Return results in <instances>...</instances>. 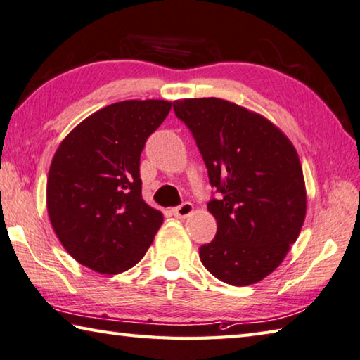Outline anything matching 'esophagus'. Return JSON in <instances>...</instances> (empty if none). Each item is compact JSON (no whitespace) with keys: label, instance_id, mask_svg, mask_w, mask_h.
<instances>
[{"label":"esophagus","instance_id":"obj_1","mask_svg":"<svg viewBox=\"0 0 360 360\" xmlns=\"http://www.w3.org/2000/svg\"><path fill=\"white\" fill-rule=\"evenodd\" d=\"M193 210H194V207H193L191 202H184L181 205L175 207V209L172 210V213H174L176 218H186V217L191 215Z\"/></svg>","mask_w":360,"mask_h":360}]
</instances>
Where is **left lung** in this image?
Instances as JSON below:
<instances>
[{"label":"left lung","mask_w":360,"mask_h":360,"mask_svg":"<svg viewBox=\"0 0 360 360\" xmlns=\"http://www.w3.org/2000/svg\"><path fill=\"white\" fill-rule=\"evenodd\" d=\"M174 110L219 193L207 204L218 231L199 248L200 261L228 285H255L280 266L305 221L297 151L270 120L226 99H179Z\"/></svg>","instance_id":"1"}]
</instances>
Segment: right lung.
I'll return each instance as SVG.
<instances>
[{
	"instance_id": "1",
	"label": "right lung",
	"mask_w": 360,
	"mask_h": 360,
	"mask_svg": "<svg viewBox=\"0 0 360 360\" xmlns=\"http://www.w3.org/2000/svg\"><path fill=\"white\" fill-rule=\"evenodd\" d=\"M164 99H129L91 113L63 139L47 176V212L82 266L117 275L142 259L162 213L142 199L141 153L169 115Z\"/></svg>"
}]
</instances>
